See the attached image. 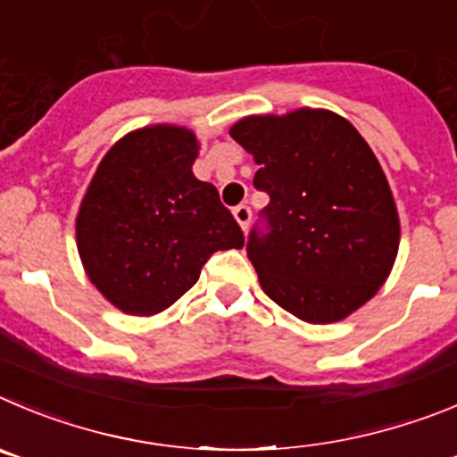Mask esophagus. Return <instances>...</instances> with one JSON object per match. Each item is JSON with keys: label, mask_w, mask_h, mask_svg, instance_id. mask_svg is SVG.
Returning <instances> with one entry per match:
<instances>
[{"label": "esophagus", "mask_w": 457, "mask_h": 457, "mask_svg": "<svg viewBox=\"0 0 457 457\" xmlns=\"http://www.w3.org/2000/svg\"><path fill=\"white\" fill-rule=\"evenodd\" d=\"M234 219H237V223L241 225V229H248L250 225V219H253V212H250L248 204H238V207L232 209Z\"/></svg>", "instance_id": "obj_1"}]
</instances>
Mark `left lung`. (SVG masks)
Segmentation results:
<instances>
[{"mask_svg":"<svg viewBox=\"0 0 457 457\" xmlns=\"http://www.w3.org/2000/svg\"><path fill=\"white\" fill-rule=\"evenodd\" d=\"M229 137L254 157L269 193L248 237L259 285L307 323H335L385 285L398 253L396 204L376 154L332 111L248 116Z\"/></svg>","mask_w":457,"mask_h":457,"instance_id":"left-lung-1","label":"left lung"}]
</instances>
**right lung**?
<instances>
[{
    "label": "right lung",
    "instance_id": "1",
    "mask_svg": "<svg viewBox=\"0 0 457 457\" xmlns=\"http://www.w3.org/2000/svg\"><path fill=\"white\" fill-rule=\"evenodd\" d=\"M195 157L187 127H143L111 147L90 179L77 248L90 282L127 314L166 310L216 250L244 248L216 187L193 175Z\"/></svg>",
    "mask_w": 457,
    "mask_h": 457
}]
</instances>
